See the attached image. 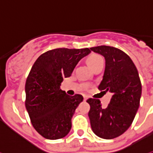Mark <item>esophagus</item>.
Listing matches in <instances>:
<instances>
[{
	"label": "esophagus",
	"instance_id": "1",
	"mask_svg": "<svg viewBox=\"0 0 153 153\" xmlns=\"http://www.w3.org/2000/svg\"><path fill=\"white\" fill-rule=\"evenodd\" d=\"M84 101H86V100H87V99H88V98H87V97H86V96H84Z\"/></svg>",
	"mask_w": 153,
	"mask_h": 153
}]
</instances>
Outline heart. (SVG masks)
<instances>
[{"label": "heart", "mask_w": 153, "mask_h": 153, "mask_svg": "<svg viewBox=\"0 0 153 153\" xmlns=\"http://www.w3.org/2000/svg\"><path fill=\"white\" fill-rule=\"evenodd\" d=\"M87 62L88 65L90 66L92 69H94L96 65H98L101 63H103V59L99 54H93L88 57Z\"/></svg>", "instance_id": "1"}]
</instances>
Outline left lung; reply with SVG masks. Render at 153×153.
Returning a JSON list of instances; mask_svg holds the SVG:
<instances>
[{"label": "left lung", "instance_id": "obj_1", "mask_svg": "<svg viewBox=\"0 0 153 153\" xmlns=\"http://www.w3.org/2000/svg\"><path fill=\"white\" fill-rule=\"evenodd\" d=\"M105 59V69L99 90L113 94L107 108L99 99H88V117L93 132L103 139L122 135L132 124L138 110L142 84L136 66L128 55L117 48L106 45L90 48Z\"/></svg>", "mask_w": 153, "mask_h": 153}]
</instances>
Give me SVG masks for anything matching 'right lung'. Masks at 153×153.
Listing matches in <instances>:
<instances>
[{"mask_svg": "<svg viewBox=\"0 0 153 153\" xmlns=\"http://www.w3.org/2000/svg\"><path fill=\"white\" fill-rule=\"evenodd\" d=\"M90 52L88 48L54 49L41 54L32 66L25 82V108L34 128L45 138L59 139L70 131L71 118L84 98L66 94L60 85Z\"/></svg>", "mask_w": 153, "mask_h": 153, "instance_id": "obj_1", "label": "right lung"}]
</instances>
